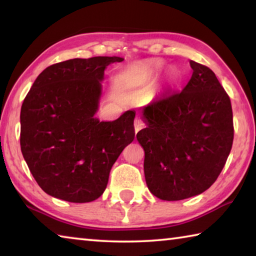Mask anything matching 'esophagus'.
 I'll list each match as a JSON object with an SVG mask.
<instances>
[{
	"mask_svg": "<svg viewBox=\"0 0 256 256\" xmlns=\"http://www.w3.org/2000/svg\"><path fill=\"white\" fill-rule=\"evenodd\" d=\"M144 122L140 118H136V120H134V130H136V133H138L140 130L144 128Z\"/></svg>",
	"mask_w": 256,
	"mask_h": 256,
	"instance_id": "esophagus-1",
	"label": "esophagus"
}]
</instances>
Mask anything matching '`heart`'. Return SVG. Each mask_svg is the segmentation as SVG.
Wrapping results in <instances>:
<instances>
[{
	"label": "heart",
	"mask_w": 256,
	"mask_h": 256,
	"mask_svg": "<svg viewBox=\"0 0 256 256\" xmlns=\"http://www.w3.org/2000/svg\"><path fill=\"white\" fill-rule=\"evenodd\" d=\"M158 70L154 63H144L133 66L124 73L122 80L128 86H140L152 78Z\"/></svg>",
	"instance_id": "1"
}]
</instances>
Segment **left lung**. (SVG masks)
Listing matches in <instances>:
<instances>
[{"mask_svg":"<svg viewBox=\"0 0 256 256\" xmlns=\"http://www.w3.org/2000/svg\"><path fill=\"white\" fill-rule=\"evenodd\" d=\"M193 73L180 92L141 107L146 128L136 138L144 150L150 192L164 201L198 196L214 183L230 154V99L212 70L190 60Z\"/></svg>","mask_w":256,"mask_h":256,"instance_id":"1","label":"left lung"}]
</instances>
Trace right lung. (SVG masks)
I'll use <instances>...</instances> for the list:
<instances>
[{
  "instance_id": "right-lung-1",
  "label": "right lung",
  "mask_w": 256,
  "mask_h": 256,
  "mask_svg": "<svg viewBox=\"0 0 256 256\" xmlns=\"http://www.w3.org/2000/svg\"><path fill=\"white\" fill-rule=\"evenodd\" d=\"M118 56L73 58L46 68L26 96L20 114L21 152L42 190L60 200L92 202L134 138L136 112L112 122L94 118L104 71Z\"/></svg>"
}]
</instances>
